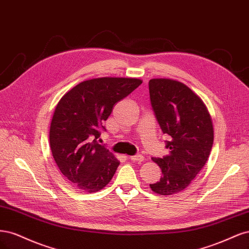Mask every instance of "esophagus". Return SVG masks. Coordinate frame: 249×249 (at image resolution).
Returning a JSON list of instances; mask_svg holds the SVG:
<instances>
[{
  "instance_id": "esophagus-1",
  "label": "esophagus",
  "mask_w": 249,
  "mask_h": 249,
  "mask_svg": "<svg viewBox=\"0 0 249 249\" xmlns=\"http://www.w3.org/2000/svg\"><path fill=\"white\" fill-rule=\"evenodd\" d=\"M129 159L131 160V161H133V162H142V160H143V156L139 154V155H134V156L129 157Z\"/></svg>"
}]
</instances>
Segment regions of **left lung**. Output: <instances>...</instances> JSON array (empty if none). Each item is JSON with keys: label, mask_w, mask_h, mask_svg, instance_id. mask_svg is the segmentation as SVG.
Wrapping results in <instances>:
<instances>
[{"label": "left lung", "mask_w": 249, "mask_h": 249, "mask_svg": "<svg viewBox=\"0 0 249 249\" xmlns=\"http://www.w3.org/2000/svg\"><path fill=\"white\" fill-rule=\"evenodd\" d=\"M149 93L157 122L171 139L165 141L170 154L152 158L162 177L150 187L160 196H172L189 186L206 164L214 140L212 120L203 100L178 81L152 78Z\"/></svg>", "instance_id": "obj_1"}]
</instances>
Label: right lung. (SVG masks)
I'll list each match as a JSON object with an SVG mask.
<instances>
[{
    "label": "right lung",
    "instance_id": "right-lung-1",
    "mask_svg": "<svg viewBox=\"0 0 249 249\" xmlns=\"http://www.w3.org/2000/svg\"><path fill=\"white\" fill-rule=\"evenodd\" d=\"M142 83L128 77L88 79L57 104L51 123V150L59 170L76 189L92 194L114 177L119 160L97 139L115 104Z\"/></svg>",
    "mask_w": 249,
    "mask_h": 249
}]
</instances>
